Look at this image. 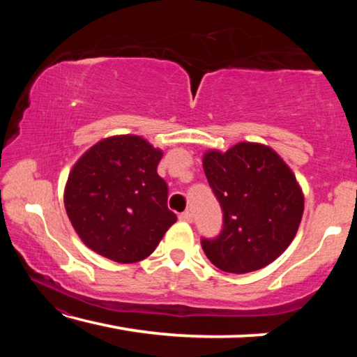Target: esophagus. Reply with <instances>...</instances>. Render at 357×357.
<instances>
[{"instance_id": "34e87169", "label": "esophagus", "mask_w": 357, "mask_h": 357, "mask_svg": "<svg viewBox=\"0 0 357 357\" xmlns=\"http://www.w3.org/2000/svg\"><path fill=\"white\" fill-rule=\"evenodd\" d=\"M179 220L190 223V222L193 220V217H192V213H190V211H184V213H181V214H179Z\"/></svg>"}]
</instances>
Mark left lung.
<instances>
[{"instance_id":"obj_1","label":"left lung","mask_w":357,"mask_h":357,"mask_svg":"<svg viewBox=\"0 0 357 357\" xmlns=\"http://www.w3.org/2000/svg\"><path fill=\"white\" fill-rule=\"evenodd\" d=\"M209 187L222 208V229L202 238L209 261L223 273L245 274L273 263L291 243L304 197L280 155L257 143L203 157Z\"/></svg>"}]
</instances>
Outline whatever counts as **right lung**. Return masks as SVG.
Here are the masks:
<instances>
[{"label":"right lung","instance_id":"right-lung-1","mask_svg":"<svg viewBox=\"0 0 357 357\" xmlns=\"http://www.w3.org/2000/svg\"><path fill=\"white\" fill-rule=\"evenodd\" d=\"M162 151L135 135L102 140L69 174L64 204L89 249L116 263H135L159 245L176 214L157 165Z\"/></svg>","mask_w":357,"mask_h":357}]
</instances>
